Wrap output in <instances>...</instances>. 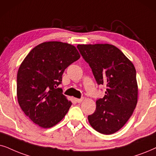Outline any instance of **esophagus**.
<instances>
[{"label": "esophagus", "mask_w": 156, "mask_h": 156, "mask_svg": "<svg viewBox=\"0 0 156 156\" xmlns=\"http://www.w3.org/2000/svg\"><path fill=\"white\" fill-rule=\"evenodd\" d=\"M75 101H76L77 103H81L82 101H83V98H76Z\"/></svg>", "instance_id": "1"}]
</instances>
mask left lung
<instances>
[{
	"mask_svg": "<svg viewBox=\"0 0 156 156\" xmlns=\"http://www.w3.org/2000/svg\"><path fill=\"white\" fill-rule=\"evenodd\" d=\"M77 48L89 64L98 85L106 86L104 97L97 99L95 112L88 116L89 123L101 133L113 134L125 125L136 108V68L113 45H78Z\"/></svg>",
	"mask_w": 156,
	"mask_h": 156,
	"instance_id": "obj_1",
	"label": "left lung"
}]
</instances>
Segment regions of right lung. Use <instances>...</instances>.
<instances>
[{"label": "right lung", "mask_w": 156, "mask_h": 156, "mask_svg": "<svg viewBox=\"0 0 156 156\" xmlns=\"http://www.w3.org/2000/svg\"><path fill=\"white\" fill-rule=\"evenodd\" d=\"M79 58L76 47L58 41L41 43L25 58L18 71L17 98L33 123L51 128L68 113L72 103L58 86L66 68Z\"/></svg>", "instance_id": "1"}]
</instances>
